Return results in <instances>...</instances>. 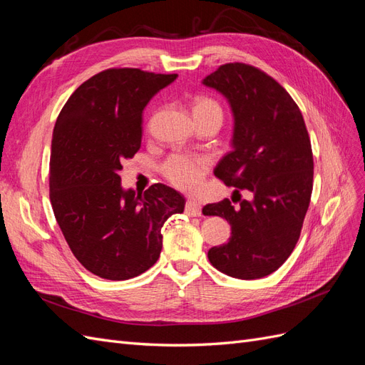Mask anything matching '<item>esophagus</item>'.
<instances>
[{"label": "esophagus", "mask_w": 365, "mask_h": 365, "mask_svg": "<svg viewBox=\"0 0 365 365\" xmlns=\"http://www.w3.org/2000/svg\"><path fill=\"white\" fill-rule=\"evenodd\" d=\"M185 215L192 216V217L201 216V204H197L196 201H192V200L187 201L185 202Z\"/></svg>", "instance_id": "1"}]
</instances>
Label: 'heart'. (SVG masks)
<instances>
[{"instance_id":"obj_1","label":"heart","mask_w":365,"mask_h":365,"mask_svg":"<svg viewBox=\"0 0 365 365\" xmlns=\"http://www.w3.org/2000/svg\"><path fill=\"white\" fill-rule=\"evenodd\" d=\"M193 111L216 113L222 118L220 106L210 98H197ZM208 160L204 157L190 155V153H175L163 164V173L176 189L184 192H195L200 189L204 176L208 170Z\"/></svg>"}]
</instances>
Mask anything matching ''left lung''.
Masks as SVG:
<instances>
[{
    "mask_svg": "<svg viewBox=\"0 0 365 365\" xmlns=\"http://www.w3.org/2000/svg\"><path fill=\"white\" fill-rule=\"evenodd\" d=\"M222 94L233 114L231 150L215 175L228 187L252 193L235 208L228 200L208 204L205 216L225 217L228 244L208 260L230 277L262 279L277 271L300 237L312 193L314 158L302 111L272 77L245 63H225L202 79Z\"/></svg>",
    "mask_w": 365,
    "mask_h": 365,
    "instance_id": "8db88e82",
    "label": "left lung"
}]
</instances>
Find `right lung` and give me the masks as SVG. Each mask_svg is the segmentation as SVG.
Listing matches in <instances>:
<instances>
[{
    "mask_svg": "<svg viewBox=\"0 0 365 365\" xmlns=\"http://www.w3.org/2000/svg\"><path fill=\"white\" fill-rule=\"evenodd\" d=\"M178 74L111 68L83 82L51 140L50 201L74 257L106 280H128L160 257L161 228L184 212L181 193L153 184L123 189L120 170L141 145L143 111Z\"/></svg>",
    "mask_w": 365,
    "mask_h": 365,
    "instance_id": "add662e5",
    "label": "right lung"
}]
</instances>
